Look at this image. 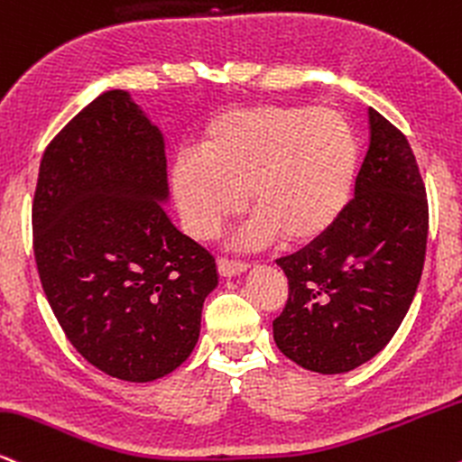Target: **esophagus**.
Wrapping results in <instances>:
<instances>
[{
  "label": "esophagus",
  "instance_id": "34e87169",
  "mask_svg": "<svg viewBox=\"0 0 462 462\" xmlns=\"http://www.w3.org/2000/svg\"><path fill=\"white\" fill-rule=\"evenodd\" d=\"M246 270H248L246 262H237V259H229V257L218 259V273L222 276H237V274L246 273Z\"/></svg>",
  "mask_w": 462,
  "mask_h": 462
}]
</instances>
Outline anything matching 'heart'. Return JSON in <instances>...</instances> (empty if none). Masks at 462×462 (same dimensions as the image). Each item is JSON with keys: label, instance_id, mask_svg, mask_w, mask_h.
<instances>
[{"label": "heart", "instance_id": "obj_1", "mask_svg": "<svg viewBox=\"0 0 462 462\" xmlns=\"http://www.w3.org/2000/svg\"><path fill=\"white\" fill-rule=\"evenodd\" d=\"M359 175V143L339 114L307 106H253L208 125L200 157L172 168L183 225L208 240L248 197L244 244L318 242L337 225Z\"/></svg>", "mask_w": 462, "mask_h": 462}]
</instances>
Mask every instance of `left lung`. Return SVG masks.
<instances>
[{
	"label": "left lung",
	"instance_id": "1",
	"mask_svg": "<svg viewBox=\"0 0 462 462\" xmlns=\"http://www.w3.org/2000/svg\"><path fill=\"white\" fill-rule=\"evenodd\" d=\"M355 199L318 242L279 263L290 296L273 322L287 359L344 374L376 356L409 311L424 270L428 199L409 140L370 107Z\"/></svg>",
	"mask_w": 462,
	"mask_h": 462
}]
</instances>
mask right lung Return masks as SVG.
<instances>
[{
	"label": "right lung",
	"mask_w": 462,
	"mask_h": 462,
	"mask_svg": "<svg viewBox=\"0 0 462 462\" xmlns=\"http://www.w3.org/2000/svg\"><path fill=\"white\" fill-rule=\"evenodd\" d=\"M164 138L123 90L70 118L41 160L34 259L53 316L97 370L149 383L197 346L216 259L168 220Z\"/></svg>",
	"instance_id": "right-lung-1"
}]
</instances>
